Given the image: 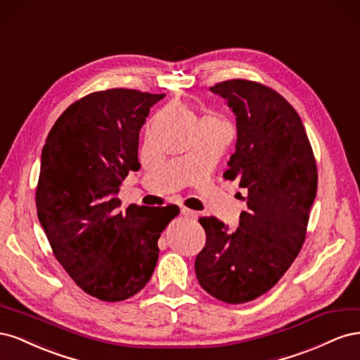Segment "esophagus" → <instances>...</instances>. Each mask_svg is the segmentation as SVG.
I'll use <instances>...</instances> for the list:
<instances>
[{
	"instance_id": "34e87169",
	"label": "esophagus",
	"mask_w": 360,
	"mask_h": 360,
	"mask_svg": "<svg viewBox=\"0 0 360 360\" xmlns=\"http://www.w3.org/2000/svg\"><path fill=\"white\" fill-rule=\"evenodd\" d=\"M181 214L184 217H189V219H197V216H198L197 212L189 210V209H186V207H181Z\"/></svg>"
}]
</instances>
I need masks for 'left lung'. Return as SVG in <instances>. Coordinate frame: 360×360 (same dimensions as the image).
Returning a JSON list of instances; mask_svg holds the SVG:
<instances>
[{
	"label": "left lung",
	"mask_w": 360,
	"mask_h": 360,
	"mask_svg": "<svg viewBox=\"0 0 360 360\" xmlns=\"http://www.w3.org/2000/svg\"><path fill=\"white\" fill-rule=\"evenodd\" d=\"M236 115V150L224 177L248 195L234 231L201 217L205 246L195 259L200 285L226 303H245L274 287L300 252L317 195V167L302 120L275 90L245 79L216 84Z\"/></svg>",
	"instance_id": "8db88e82"
}]
</instances>
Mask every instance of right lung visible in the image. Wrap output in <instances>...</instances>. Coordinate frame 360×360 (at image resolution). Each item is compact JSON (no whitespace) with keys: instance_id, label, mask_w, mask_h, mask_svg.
<instances>
[{"instance_id":"obj_1","label":"right lung","mask_w":360,"mask_h":360,"mask_svg":"<svg viewBox=\"0 0 360 360\" xmlns=\"http://www.w3.org/2000/svg\"><path fill=\"white\" fill-rule=\"evenodd\" d=\"M165 94L112 89L70 105L41 150L39 222L53 255L90 296L120 302L153 275L158 240L177 205L122 210L120 186L138 171L139 130Z\"/></svg>"}]
</instances>
